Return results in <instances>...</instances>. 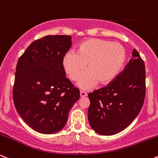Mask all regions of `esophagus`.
<instances>
[{"instance_id":"1","label":"esophagus","mask_w":158,"mask_h":158,"mask_svg":"<svg viewBox=\"0 0 158 158\" xmlns=\"http://www.w3.org/2000/svg\"><path fill=\"white\" fill-rule=\"evenodd\" d=\"M80 95H81V98H85L87 96V94H86V92H83V91H81V92H80Z\"/></svg>"}]
</instances>
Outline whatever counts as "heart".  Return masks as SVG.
Masks as SVG:
<instances>
[{
    "label": "heart",
    "instance_id": "obj_1",
    "mask_svg": "<svg viewBox=\"0 0 158 158\" xmlns=\"http://www.w3.org/2000/svg\"><path fill=\"white\" fill-rule=\"evenodd\" d=\"M126 51L121 44L99 38L87 39L80 44L77 53L68 52L63 59V66L72 81L80 78L77 86L89 89L99 82L106 85L114 81L123 69Z\"/></svg>",
    "mask_w": 158,
    "mask_h": 158
}]
</instances>
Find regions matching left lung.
Instances as JSON below:
<instances>
[{"label":"left lung","instance_id":"obj_1","mask_svg":"<svg viewBox=\"0 0 158 158\" xmlns=\"http://www.w3.org/2000/svg\"><path fill=\"white\" fill-rule=\"evenodd\" d=\"M145 94V65L134 49L129 62L114 81L88 94L91 127L102 135H113L123 130L138 115Z\"/></svg>","mask_w":158,"mask_h":158}]
</instances>
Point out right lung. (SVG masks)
Returning a JSON list of instances; mask_svg holds the SVG:
<instances>
[{"label":"right lung","mask_w":158,"mask_h":158,"mask_svg":"<svg viewBox=\"0 0 158 158\" xmlns=\"http://www.w3.org/2000/svg\"><path fill=\"white\" fill-rule=\"evenodd\" d=\"M72 46L69 35H47L35 40L16 66L13 100L31 129L49 135L66 125L80 91L66 77L63 59Z\"/></svg>","instance_id":"obj_1"}]
</instances>
